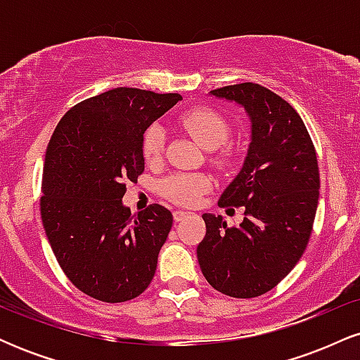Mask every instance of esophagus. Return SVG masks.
Returning a JSON list of instances; mask_svg holds the SVG:
<instances>
[{"label":"esophagus","instance_id":"esophagus-1","mask_svg":"<svg viewBox=\"0 0 360 360\" xmlns=\"http://www.w3.org/2000/svg\"><path fill=\"white\" fill-rule=\"evenodd\" d=\"M189 214H191L189 212H183V210H176V212H174V220L176 221H183L184 218L189 217Z\"/></svg>","mask_w":360,"mask_h":360}]
</instances>
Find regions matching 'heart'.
Returning <instances> with one entry per match:
<instances>
[{"label":"heart","mask_w":360,"mask_h":360,"mask_svg":"<svg viewBox=\"0 0 360 360\" xmlns=\"http://www.w3.org/2000/svg\"><path fill=\"white\" fill-rule=\"evenodd\" d=\"M179 123L193 135L194 140L206 150H217L229 139V123L218 111L212 108H193L181 115ZM166 146V130L154 123L143 131L142 152L147 162H157L162 157ZM232 152L221 148L213 157L218 167H229L232 164ZM210 189V179L205 174H174L160 183V193L167 200L179 205H194L198 198Z\"/></svg>","instance_id":"1"}]
</instances>
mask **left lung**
Instances as JSON below:
<instances>
[{
	"label": "left lung",
	"mask_w": 360,
	"mask_h": 360,
	"mask_svg": "<svg viewBox=\"0 0 360 360\" xmlns=\"http://www.w3.org/2000/svg\"><path fill=\"white\" fill-rule=\"evenodd\" d=\"M240 105L250 120L243 166L223 191L220 206H243L238 226L205 213L198 245L201 272L217 291L255 298L291 272L307 249L320 194L316 152L303 120L283 98L254 82L210 91Z\"/></svg>",
	"instance_id": "left-lung-1"
}]
</instances>
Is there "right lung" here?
I'll use <instances>...</instances> for the list:
<instances>
[{
	"instance_id": "right-lung-1",
	"label": "right lung",
	"mask_w": 360,
	"mask_h": 360,
	"mask_svg": "<svg viewBox=\"0 0 360 360\" xmlns=\"http://www.w3.org/2000/svg\"><path fill=\"white\" fill-rule=\"evenodd\" d=\"M181 100L177 93L115 88L77 103L53 130L40 213L62 271L91 298L134 300L154 278L172 213L150 205L131 217L122 198L146 166L143 131Z\"/></svg>"
}]
</instances>
